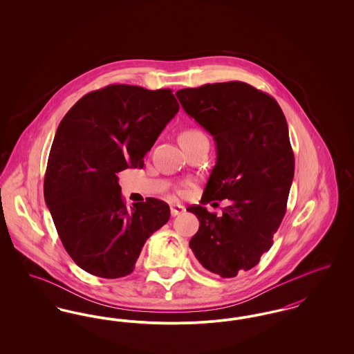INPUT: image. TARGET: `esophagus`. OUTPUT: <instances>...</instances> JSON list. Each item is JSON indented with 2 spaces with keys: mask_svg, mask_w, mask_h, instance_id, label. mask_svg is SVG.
Here are the masks:
<instances>
[{
  "mask_svg": "<svg viewBox=\"0 0 354 354\" xmlns=\"http://www.w3.org/2000/svg\"><path fill=\"white\" fill-rule=\"evenodd\" d=\"M185 212V208L180 204H174L171 205V216H180Z\"/></svg>",
  "mask_w": 354,
  "mask_h": 354,
  "instance_id": "esophagus-1",
  "label": "esophagus"
}]
</instances>
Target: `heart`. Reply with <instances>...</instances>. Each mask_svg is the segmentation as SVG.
<instances>
[{
  "label": "heart",
  "mask_w": 354,
  "mask_h": 354,
  "mask_svg": "<svg viewBox=\"0 0 354 354\" xmlns=\"http://www.w3.org/2000/svg\"><path fill=\"white\" fill-rule=\"evenodd\" d=\"M201 136H204L202 131L196 130V129H189V130H185V133H182L180 135V143L182 142H187V140H194V139H198Z\"/></svg>",
  "instance_id": "b5f03b06"
}]
</instances>
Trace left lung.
<instances>
[{
    "instance_id": "1",
    "label": "left lung",
    "mask_w": 354,
    "mask_h": 354,
    "mask_svg": "<svg viewBox=\"0 0 354 354\" xmlns=\"http://www.w3.org/2000/svg\"><path fill=\"white\" fill-rule=\"evenodd\" d=\"M176 97L216 142L201 203L231 202L220 218L201 204L187 208L201 221L189 248L205 270L235 277L270 251L286 215L295 174L286 119L270 94L239 81L182 88Z\"/></svg>"
}]
</instances>
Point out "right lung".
Returning <instances> with one entry per match:
<instances>
[{
    "label": "right lung",
    "mask_w": 354,
    "mask_h": 354,
    "mask_svg": "<svg viewBox=\"0 0 354 354\" xmlns=\"http://www.w3.org/2000/svg\"><path fill=\"white\" fill-rule=\"evenodd\" d=\"M178 111L169 88L109 84L86 94L61 120L44 195L66 252L90 274H130L146 240L169 221V204L155 198L127 208L117 174L143 167Z\"/></svg>",
    "instance_id": "right-lung-1"
}]
</instances>
